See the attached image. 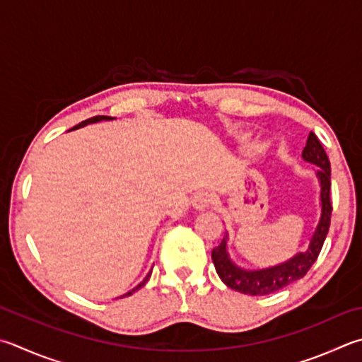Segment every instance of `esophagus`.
<instances>
[{
    "label": "esophagus",
    "mask_w": 362,
    "mask_h": 362,
    "mask_svg": "<svg viewBox=\"0 0 362 362\" xmlns=\"http://www.w3.org/2000/svg\"><path fill=\"white\" fill-rule=\"evenodd\" d=\"M214 204V194L209 192H198L193 196V207L198 210L209 209Z\"/></svg>",
    "instance_id": "obj_1"
}]
</instances>
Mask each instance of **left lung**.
<instances>
[{
    "mask_svg": "<svg viewBox=\"0 0 362 362\" xmlns=\"http://www.w3.org/2000/svg\"><path fill=\"white\" fill-rule=\"evenodd\" d=\"M302 158L320 168L317 177L321 187V216L318 226L315 229L310 239V244H308L304 252L294 255L291 259L281 262V264L267 269H258V271H247V269L235 266L231 258H229L226 250V238H223V240L220 242V245L212 250V261L218 277L221 279L223 284L231 288V290L250 296L271 294L304 277L308 272V269L313 266V262L317 261L321 248H323L327 231H329L332 204L331 163L315 133L308 134L305 147L302 150Z\"/></svg>",
    "mask_w": 362,
    "mask_h": 362,
    "instance_id": "obj_1",
    "label": "left lung"
}]
</instances>
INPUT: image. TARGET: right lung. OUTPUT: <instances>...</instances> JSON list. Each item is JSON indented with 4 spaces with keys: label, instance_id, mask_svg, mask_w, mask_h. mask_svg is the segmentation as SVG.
I'll return each instance as SVG.
<instances>
[{
    "label": "right lung",
    "instance_id": "obj_1",
    "mask_svg": "<svg viewBox=\"0 0 362 362\" xmlns=\"http://www.w3.org/2000/svg\"><path fill=\"white\" fill-rule=\"evenodd\" d=\"M103 120H112V117H106V115H96V117H91V118H88V120H83V122H81V123H78V124H77V127H74V128H72V129H77V128L87 127V124H88V123H96V122H103ZM150 275H152V271H150V272L147 274V277H146V279H144V280L141 281V284H139V285H137L136 288H133V290H131V291H128L127 294H123V296H120V298H127V296H131V294H133L134 291H137V290H139V288H142V286H144V285H146V284H147V281H148V279H150Z\"/></svg>",
    "mask_w": 362,
    "mask_h": 362
}]
</instances>
